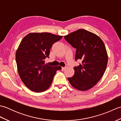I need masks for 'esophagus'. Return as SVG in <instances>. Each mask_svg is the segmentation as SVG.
Instances as JSON below:
<instances>
[{"instance_id": "1", "label": "esophagus", "mask_w": 121, "mask_h": 121, "mask_svg": "<svg viewBox=\"0 0 121 121\" xmlns=\"http://www.w3.org/2000/svg\"><path fill=\"white\" fill-rule=\"evenodd\" d=\"M66 69V67H62V71H65Z\"/></svg>"}]
</instances>
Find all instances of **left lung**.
Wrapping results in <instances>:
<instances>
[{
    "label": "left lung",
    "instance_id": "1",
    "mask_svg": "<svg viewBox=\"0 0 121 121\" xmlns=\"http://www.w3.org/2000/svg\"><path fill=\"white\" fill-rule=\"evenodd\" d=\"M65 39L76 49L75 60H82L68 81L75 89L87 91L100 81L106 70L108 56L104 43L98 36L84 29L65 35Z\"/></svg>",
    "mask_w": 121,
    "mask_h": 121
}]
</instances>
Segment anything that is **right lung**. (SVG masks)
<instances>
[{
    "label": "right lung",
    "instance_id": "right-lung-1",
    "mask_svg": "<svg viewBox=\"0 0 121 121\" xmlns=\"http://www.w3.org/2000/svg\"><path fill=\"white\" fill-rule=\"evenodd\" d=\"M62 36L49 33H30L23 38L15 54L17 69L23 83L30 91L40 92L51 85L60 66L45 63L50 48Z\"/></svg>",
    "mask_w": 121,
    "mask_h": 121
}]
</instances>
